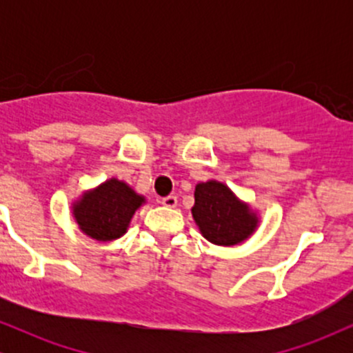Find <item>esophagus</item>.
Wrapping results in <instances>:
<instances>
[{"label":"esophagus","mask_w":353,"mask_h":353,"mask_svg":"<svg viewBox=\"0 0 353 353\" xmlns=\"http://www.w3.org/2000/svg\"><path fill=\"white\" fill-rule=\"evenodd\" d=\"M161 204L165 205V208H176L177 205V197L176 196H165L161 199Z\"/></svg>","instance_id":"esophagus-1"}]
</instances>
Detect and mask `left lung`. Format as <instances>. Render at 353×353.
Masks as SVG:
<instances>
[{
  "instance_id": "1",
  "label": "left lung",
  "mask_w": 353,
  "mask_h": 353,
  "mask_svg": "<svg viewBox=\"0 0 353 353\" xmlns=\"http://www.w3.org/2000/svg\"><path fill=\"white\" fill-rule=\"evenodd\" d=\"M194 221L202 236L217 245H236L254 232L257 219L217 181L202 182L194 190Z\"/></svg>"
}]
</instances>
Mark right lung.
Segmentation results:
<instances>
[{
  "mask_svg": "<svg viewBox=\"0 0 353 353\" xmlns=\"http://www.w3.org/2000/svg\"><path fill=\"white\" fill-rule=\"evenodd\" d=\"M143 197L124 182L111 179L74 205V217L84 234L96 241H112L128 229Z\"/></svg>",
  "mask_w": 353,
  "mask_h": 353,
  "instance_id": "right-lung-1",
  "label": "right lung"
}]
</instances>
